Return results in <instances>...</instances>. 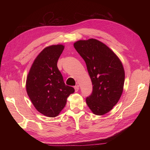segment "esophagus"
Returning <instances> with one entry per match:
<instances>
[{"label":"esophagus","mask_w":150,"mask_h":150,"mask_svg":"<svg viewBox=\"0 0 150 150\" xmlns=\"http://www.w3.org/2000/svg\"><path fill=\"white\" fill-rule=\"evenodd\" d=\"M79 86H74L75 92H78V91H79Z\"/></svg>","instance_id":"obj_1"}]
</instances>
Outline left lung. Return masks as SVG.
<instances>
[{"label": "left lung", "instance_id": "obj_1", "mask_svg": "<svg viewBox=\"0 0 150 150\" xmlns=\"http://www.w3.org/2000/svg\"><path fill=\"white\" fill-rule=\"evenodd\" d=\"M74 47L84 60L93 84V92L86 104L96 115L110 112L123 91L125 70L116 54L95 39L79 40Z\"/></svg>", "mask_w": 150, "mask_h": 150}]
</instances>
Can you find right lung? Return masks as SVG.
<instances>
[{
  "instance_id": "obj_1",
  "label": "right lung",
  "mask_w": 150,
  "mask_h": 150,
  "mask_svg": "<svg viewBox=\"0 0 150 150\" xmlns=\"http://www.w3.org/2000/svg\"><path fill=\"white\" fill-rule=\"evenodd\" d=\"M64 46L52 45L36 57L26 79V91L32 103L43 115L54 117L66 106L74 89L66 86L57 62Z\"/></svg>"
}]
</instances>
